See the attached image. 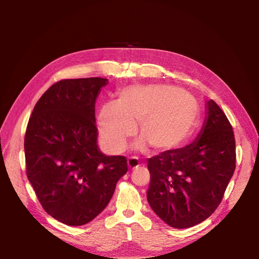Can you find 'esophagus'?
Instances as JSON below:
<instances>
[{
    "label": "esophagus",
    "mask_w": 259,
    "mask_h": 259,
    "mask_svg": "<svg viewBox=\"0 0 259 259\" xmlns=\"http://www.w3.org/2000/svg\"><path fill=\"white\" fill-rule=\"evenodd\" d=\"M140 165L138 160L136 158H131L127 160V167L130 169H134V168H137L138 166Z\"/></svg>",
    "instance_id": "34e87169"
}]
</instances>
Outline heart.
Here are the masks:
<instances>
[{"instance_id":"b5f03b06","label":"heart","mask_w":259,"mask_h":259,"mask_svg":"<svg viewBox=\"0 0 259 259\" xmlns=\"http://www.w3.org/2000/svg\"><path fill=\"white\" fill-rule=\"evenodd\" d=\"M199 115L197 99L190 93L165 84L130 85L97 115L99 138L110 152H120L138 124L142 137L134 145L156 153L174 151L189 137Z\"/></svg>"}]
</instances>
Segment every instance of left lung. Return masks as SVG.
Returning a JSON list of instances; mask_svg holds the SVG:
<instances>
[{
    "mask_svg": "<svg viewBox=\"0 0 259 259\" xmlns=\"http://www.w3.org/2000/svg\"><path fill=\"white\" fill-rule=\"evenodd\" d=\"M191 144L148 160L147 200L163 222L190 228L214 213L236 169V140L230 122L214 100Z\"/></svg>",
    "mask_w": 259,
    "mask_h": 259,
    "instance_id": "8db88e82",
    "label": "left lung"
}]
</instances>
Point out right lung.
Wrapping results in <instances>:
<instances>
[{
    "label": "right lung",
    "instance_id": "obj_1",
    "mask_svg": "<svg viewBox=\"0 0 259 259\" xmlns=\"http://www.w3.org/2000/svg\"><path fill=\"white\" fill-rule=\"evenodd\" d=\"M103 77L61 80L38 99L25 136L27 176L48 214L82 226L105 209L127 171L122 155L97 145L95 104Z\"/></svg>",
    "mask_w": 259,
    "mask_h": 259
}]
</instances>
